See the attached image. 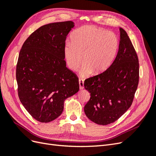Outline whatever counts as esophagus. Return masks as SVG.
<instances>
[{
	"instance_id": "esophagus-1",
	"label": "esophagus",
	"mask_w": 156,
	"mask_h": 156,
	"mask_svg": "<svg viewBox=\"0 0 156 156\" xmlns=\"http://www.w3.org/2000/svg\"><path fill=\"white\" fill-rule=\"evenodd\" d=\"M79 88L80 89H83L84 88V80L83 79H79Z\"/></svg>"
}]
</instances>
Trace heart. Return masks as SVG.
Masks as SVG:
<instances>
[{"mask_svg": "<svg viewBox=\"0 0 156 156\" xmlns=\"http://www.w3.org/2000/svg\"><path fill=\"white\" fill-rule=\"evenodd\" d=\"M72 42H66L64 55L68 66L76 70L82 62V76L104 72L114 61L119 48L115 33L94 26H84L71 34Z\"/></svg>", "mask_w": 156, "mask_h": 156, "instance_id": "obj_1", "label": "heart"}]
</instances>
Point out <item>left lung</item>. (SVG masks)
Wrapping results in <instances>:
<instances>
[{"label": "left lung", "instance_id": "1", "mask_svg": "<svg viewBox=\"0 0 156 156\" xmlns=\"http://www.w3.org/2000/svg\"><path fill=\"white\" fill-rule=\"evenodd\" d=\"M119 51L103 72L84 81L90 98L84 107L94 123L107 125L117 120L131 107L139 79L137 55L126 32L120 28Z\"/></svg>", "mask_w": 156, "mask_h": 156}]
</instances>
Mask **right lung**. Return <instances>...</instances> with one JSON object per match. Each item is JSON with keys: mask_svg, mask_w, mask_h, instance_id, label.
<instances>
[{"mask_svg": "<svg viewBox=\"0 0 156 156\" xmlns=\"http://www.w3.org/2000/svg\"><path fill=\"white\" fill-rule=\"evenodd\" d=\"M73 21L40 27L23 44L16 67L18 96L28 112L40 122H51L64 102L79 90V79L66 67L64 46Z\"/></svg>", "mask_w": 156, "mask_h": 156, "instance_id": "1", "label": "right lung"}]
</instances>
